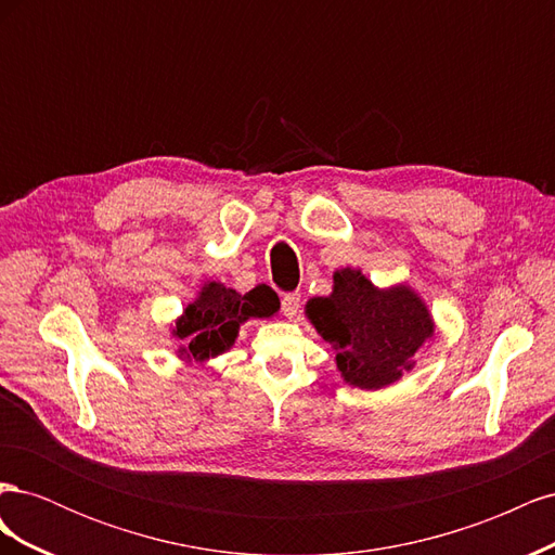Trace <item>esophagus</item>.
<instances>
[{"mask_svg": "<svg viewBox=\"0 0 555 555\" xmlns=\"http://www.w3.org/2000/svg\"><path fill=\"white\" fill-rule=\"evenodd\" d=\"M298 308H300V294L298 292H289L282 296V312L284 317L294 319L298 314Z\"/></svg>", "mask_w": 555, "mask_h": 555, "instance_id": "esophagus-1", "label": "esophagus"}]
</instances>
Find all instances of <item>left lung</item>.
I'll return each instance as SVG.
<instances>
[{
  "mask_svg": "<svg viewBox=\"0 0 555 555\" xmlns=\"http://www.w3.org/2000/svg\"><path fill=\"white\" fill-rule=\"evenodd\" d=\"M308 317L335 349L345 382L382 389L410 371L414 351L433 335V319L410 287L377 289L361 271L333 275V294L312 298Z\"/></svg>",
  "mask_w": 555,
  "mask_h": 555,
  "instance_id": "1",
  "label": "left lung"
}]
</instances>
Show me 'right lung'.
<instances>
[{"mask_svg": "<svg viewBox=\"0 0 555 555\" xmlns=\"http://www.w3.org/2000/svg\"><path fill=\"white\" fill-rule=\"evenodd\" d=\"M278 308V294L266 284L238 294L220 282H208L194 304L184 308L173 335L188 343L180 349L184 357L206 361L233 345L238 326L249 317H271Z\"/></svg>", "mask_w": 555, "mask_h": 555, "instance_id": "add662e5", "label": "right lung"}]
</instances>
